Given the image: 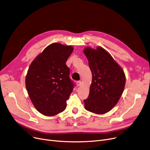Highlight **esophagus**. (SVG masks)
Segmentation results:
<instances>
[{
    "mask_svg": "<svg viewBox=\"0 0 150 150\" xmlns=\"http://www.w3.org/2000/svg\"><path fill=\"white\" fill-rule=\"evenodd\" d=\"M76 86H81V81H77L76 82Z\"/></svg>",
    "mask_w": 150,
    "mask_h": 150,
    "instance_id": "esophagus-1",
    "label": "esophagus"
}]
</instances>
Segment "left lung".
<instances>
[{
  "label": "left lung",
  "instance_id": "obj_1",
  "mask_svg": "<svg viewBox=\"0 0 150 150\" xmlns=\"http://www.w3.org/2000/svg\"><path fill=\"white\" fill-rule=\"evenodd\" d=\"M84 53L89 61L92 81L84 108L91 112L103 114L109 112L119 101L125 85L122 69L102 47H87Z\"/></svg>",
  "mask_w": 150,
  "mask_h": 150
}]
</instances>
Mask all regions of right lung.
Segmentation results:
<instances>
[{
    "label": "right lung",
    "mask_w": 150,
    "mask_h": 150,
    "mask_svg": "<svg viewBox=\"0 0 150 150\" xmlns=\"http://www.w3.org/2000/svg\"><path fill=\"white\" fill-rule=\"evenodd\" d=\"M74 50L70 45L53 43L30 64L25 78L29 97L38 111L53 116L63 111L74 88L66 64Z\"/></svg>",
    "instance_id": "add662e5"
}]
</instances>
